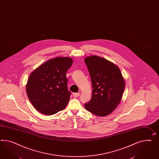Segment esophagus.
<instances>
[{
	"label": "esophagus",
	"mask_w": 159,
	"mask_h": 159,
	"mask_svg": "<svg viewBox=\"0 0 159 159\" xmlns=\"http://www.w3.org/2000/svg\"><path fill=\"white\" fill-rule=\"evenodd\" d=\"M73 95L74 97L76 98V97H78L80 95V93H73Z\"/></svg>",
	"instance_id": "34e87169"
}]
</instances>
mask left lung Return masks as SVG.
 I'll return each instance as SVG.
<instances>
[{
	"mask_svg": "<svg viewBox=\"0 0 159 159\" xmlns=\"http://www.w3.org/2000/svg\"><path fill=\"white\" fill-rule=\"evenodd\" d=\"M91 76L92 96L84 104L85 109L96 116L111 113L122 99L125 83L118 66L109 60L93 55L84 59Z\"/></svg>",
	"mask_w": 159,
	"mask_h": 159,
	"instance_id": "1",
	"label": "left lung"
}]
</instances>
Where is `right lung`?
I'll list each match as a JSON object with an SVG mask.
<instances>
[{
	"label": "right lung",
	"instance_id": "add662e5",
	"mask_svg": "<svg viewBox=\"0 0 159 159\" xmlns=\"http://www.w3.org/2000/svg\"><path fill=\"white\" fill-rule=\"evenodd\" d=\"M73 59L57 57L49 59L31 73L26 85L28 97L41 113L53 115L65 109L70 99L66 73Z\"/></svg>",
	"mask_w": 159,
	"mask_h": 159
}]
</instances>
